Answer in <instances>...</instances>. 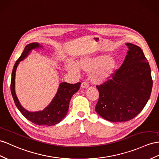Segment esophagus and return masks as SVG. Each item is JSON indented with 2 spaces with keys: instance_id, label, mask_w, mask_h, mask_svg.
<instances>
[{
  "instance_id": "esophagus-1",
  "label": "esophagus",
  "mask_w": 159,
  "mask_h": 159,
  "mask_svg": "<svg viewBox=\"0 0 159 159\" xmlns=\"http://www.w3.org/2000/svg\"><path fill=\"white\" fill-rule=\"evenodd\" d=\"M89 87V84L87 83L86 82H83L81 84V88L82 89H87Z\"/></svg>"
}]
</instances>
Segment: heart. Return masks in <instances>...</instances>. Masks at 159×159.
I'll use <instances>...</instances> for the list:
<instances>
[{
	"instance_id": "heart-1",
	"label": "heart",
	"mask_w": 159,
	"mask_h": 159,
	"mask_svg": "<svg viewBox=\"0 0 159 159\" xmlns=\"http://www.w3.org/2000/svg\"><path fill=\"white\" fill-rule=\"evenodd\" d=\"M116 66V62L112 57L101 54L93 57L86 56L80 58L76 64L69 61L66 69L69 72L77 74L79 70L90 73L91 82L101 84L111 78Z\"/></svg>"
}]
</instances>
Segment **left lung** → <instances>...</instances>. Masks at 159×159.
<instances>
[{
    "mask_svg": "<svg viewBox=\"0 0 159 159\" xmlns=\"http://www.w3.org/2000/svg\"><path fill=\"white\" fill-rule=\"evenodd\" d=\"M125 45L128 50L120 68L111 79L97 86L99 98L95 111L112 122L136 117L147 103L152 88L151 70L143 51L133 43Z\"/></svg>",
    "mask_w": 159,
    "mask_h": 159,
    "instance_id": "8db88e82",
    "label": "left lung"
}]
</instances>
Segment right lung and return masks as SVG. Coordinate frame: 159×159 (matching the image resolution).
Instances as JSON below:
<instances>
[{
    "label": "right lung",
    "instance_id": "add662e5",
    "mask_svg": "<svg viewBox=\"0 0 159 159\" xmlns=\"http://www.w3.org/2000/svg\"><path fill=\"white\" fill-rule=\"evenodd\" d=\"M39 48H43L37 42L31 43L27 45L22 54L19 58L16 61L14 65L11 75V91L14 102L19 110L26 119L31 121L36 125H54L62 121L66 116L68 111L69 103L72 95L79 91L80 86V83L76 84H69L66 82L61 83L59 85L55 97L52 100L51 103L43 109L42 111H29L22 107L19 103V99L15 93V72L17 66L21 60L25 59L30 54V52Z\"/></svg>",
    "mask_w": 159,
    "mask_h": 159
}]
</instances>
